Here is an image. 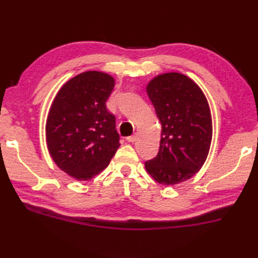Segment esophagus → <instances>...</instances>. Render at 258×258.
Here are the masks:
<instances>
[{"label":"esophagus","mask_w":258,"mask_h":258,"mask_svg":"<svg viewBox=\"0 0 258 258\" xmlns=\"http://www.w3.org/2000/svg\"><path fill=\"white\" fill-rule=\"evenodd\" d=\"M136 138H138V135L134 134V135H131L128 138H126V141L130 142V143H133V142L136 141Z\"/></svg>","instance_id":"esophagus-1"}]
</instances>
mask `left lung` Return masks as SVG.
<instances>
[{
    "label": "left lung",
    "mask_w": 258,
    "mask_h": 258,
    "mask_svg": "<svg viewBox=\"0 0 258 258\" xmlns=\"http://www.w3.org/2000/svg\"><path fill=\"white\" fill-rule=\"evenodd\" d=\"M146 92L162 124L160 150L145 162L146 171L163 185L184 182L199 172L210 151L212 118L206 98L179 73L156 76Z\"/></svg>",
    "instance_id": "left-lung-1"
}]
</instances>
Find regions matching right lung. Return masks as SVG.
<instances>
[{"label": "right lung", "instance_id": "obj_1", "mask_svg": "<svg viewBox=\"0 0 258 258\" xmlns=\"http://www.w3.org/2000/svg\"><path fill=\"white\" fill-rule=\"evenodd\" d=\"M111 75L89 71L64 84L46 120V143L56 165L79 180L105 168L119 147L115 116L106 108Z\"/></svg>", "mask_w": 258, "mask_h": 258}]
</instances>
